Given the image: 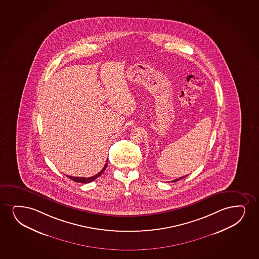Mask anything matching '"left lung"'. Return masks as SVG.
Here are the masks:
<instances>
[{
	"instance_id": "8db88e82",
	"label": "left lung",
	"mask_w": 259,
	"mask_h": 259,
	"mask_svg": "<svg viewBox=\"0 0 259 259\" xmlns=\"http://www.w3.org/2000/svg\"><path fill=\"white\" fill-rule=\"evenodd\" d=\"M187 175H186V176H183V177H180L179 178V179H176V180H172L171 182H176V181H178V180H182V179H184L185 177H187Z\"/></svg>"
}]
</instances>
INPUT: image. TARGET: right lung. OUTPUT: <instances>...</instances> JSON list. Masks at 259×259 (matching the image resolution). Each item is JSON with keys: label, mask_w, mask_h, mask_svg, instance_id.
I'll return each mask as SVG.
<instances>
[{"label": "right lung", "mask_w": 259, "mask_h": 259, "mask_svg": "<svg viewBox=\"0 0 259 259\" xmlns=\"http://www.w3.org/2000/svg\"><path fill=\"white\" fill-rule=\"evenodd\" d=\"M108 166V160L106 162V164H105L104 167L102 168V170L99 172V174H96L95 176H92V177L89 178H83V177H72V176H67V177L70 179V180H73V181H75V182H78V183H90V182H92L95 179H97V178L100 177L101 175H102L103 172H104V170H106V168Z\"/></svg>", "instance_id": "obj_1"}]
</instances>
